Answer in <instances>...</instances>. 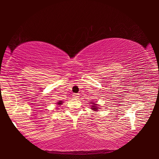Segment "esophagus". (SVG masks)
Returning <instances> with one entry per match:
<instances>
[{
  "mask_svg": "<svg viewBox=\"0 0 159 159\" xmlns=\"http://www.w3.org/2000/svg\"><path fill=\"white\" fill-rule=\"evenodd\" d=\"M72 96H73V98H74V99H78L79 98V94H76V93L73 94V95H72Z\"/></svg>",
  "mask_w": 159,
  "mask_h": 159,
  "instance_id": "esophagus-1",
  "label": "esophagus"
}]
</instances>
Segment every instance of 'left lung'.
Segmentation results:
<instances>
[{
    "label": "left lung",
    "instance_id": "left-lung-1",
    "mask_svg": "<svg viewBox=\"0 0 159 159\" xmlns=\"http://www.w3.org/2000/svg\"><path fill=\"white\" fill-rule=\"evenodd\" d=\"M90 104H92L93 105H92V107H91V109H93V111H98V110L99 109V107H98V104H96L95 102H92V103H90Z\"/></svg>",
    "mask_w": 159,
    "mask_h": 159
}]
</instances>
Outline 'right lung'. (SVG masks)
<instances>
[{
  "label": "right lung",
  "mask_w": 159,
  "mask_h": 159,
  "mask_svg": "<svg viewBox=\"0 0 159 159\" xmlns=\"http://www.w3.org/2000/svg\"><path fill=\"white\" fill-rule=\"evenodd\" d=\"M61 104H62V101H60V102H57L58 105H61Z\"/></svg>",
  "instance_id": "1"
}]
</instances>
